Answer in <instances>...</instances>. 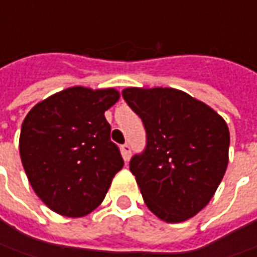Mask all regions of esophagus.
Segmentation results:
<instances>
[{
	"label": "esophagus",
	"instance_id": "obj_1",
	"mask_svg": "<svg viewBox=\"0 0 257 257\" xmlns=\"http://www.w3.org/2000/svg\"><path fill=\"white\" fill-rule=\"evenodd\" d=\"M121 154H123L124 162H128L130 160V156H132V146L128 143H125L121 146Z\"/></svg>",
	"mask_w": 257,
	"mask_h": 257
}]
</instances>
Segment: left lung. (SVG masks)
Instances as JSON below:
<instances>
[{
	"label": "left lung",
	"mask_w": 257,
	"mask_h": 257,
	"mask_svg": "<svg viewBox=\"0 0 257 257\" xmlns=\"http://www.w3.org/2000/svg\"><path fill=\"white\" fill-rule=\"evenodd\" d=\"M144 124L147 144L130 160L146 206L180 223L212 200L229 163V127L222 115L184 91L167 87L123 90Z\"/></svg>",
	"instance_id": "left-lung-1"
}]
</instances>
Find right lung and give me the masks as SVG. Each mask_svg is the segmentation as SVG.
<instances>
[{
    "label": "right lung",
    "instance_id": "right-lung-1",
    "mask_svg": "<svg viewBox=\"0 0 257 257\" xmlns=\"http://www.w3.org/2000/svg\"><path fill=\"white\" fill-rule=\"evenodd\" d=\"M115 88L70 87L25 115L20 156L35 194L67 217H83L103 202L123 157L110 140L104 111L118 101Z\"/></svg>",
    "mask_w": 257,
    "mask_h": 257
}]
</instances>
